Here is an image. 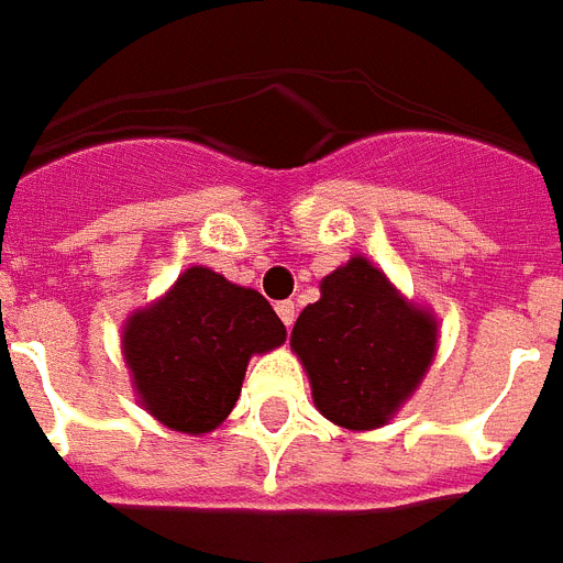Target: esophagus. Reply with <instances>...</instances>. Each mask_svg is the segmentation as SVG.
I'll return each instance as SVG.
<instances>
[{
  "instance_id": "1",
  "label": "esophagus",
  "mask_w": 563,
  "mask_h": 563,
  "mask_svg": "<svg viewBox=\"0 0 563 563\" xmlns=\"http://www.w3.org/2000/svg\"><path fill=\"white\" fill-rule=\"evenodd\" d=\"M276 313L282 317V322H285L287 328L294 325V319H296V305L294 302H278L276 305Z\"/></svg>"
}]
</instances>
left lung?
Wrapping results in <instances>:
<instances>
[{
	"label": "left lung",
	"instance_id": "left-lung-1",
	"mask_svg": "<svg viewBox=\"0 0 563 563\" xmlns=\"http://www.w3.org/2000/svg\"><path fill=\"white\" fill-rule=\"evenodd\" d=\"M290 349L319 412L363 433L389 424L421 386L439 349V319L366 255H352L319 282V302L299 313Z\"/></svg>",
	"mask_w": 563,
	"mask_h": 563
}]
</instances>
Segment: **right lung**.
Returning a JSON list of instances; mask_svg holds the SVG:
<instances>
[{
  "mask_svg": "<svg viewBox=\"0 0 563 563\" xmlns=\"http://www.w3.org/2000/svg\"><path fill=\"white\" fill-rule=\"evenodd\" d=\"M285 340V322L258 290L195 264L124 319L121 354L139 407L168 430L206 435L235 407L250 360Z\"/></svg>",
  "mask_w": 563,
  "mask_h": 563,
  "instance_id": "right-lung-1",
  "label": "right lung"
}]
</instances>
